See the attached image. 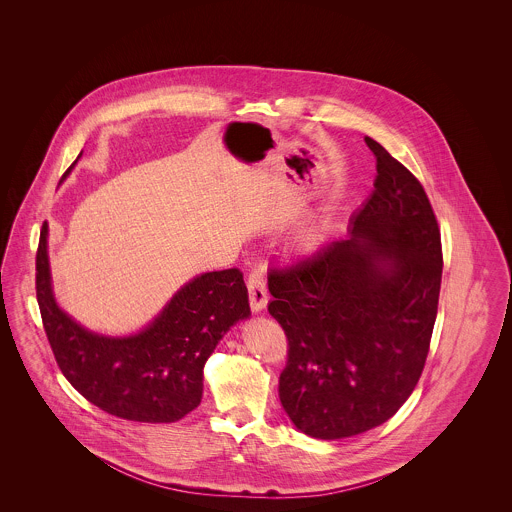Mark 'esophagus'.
Listing matches in <instances>:
<instances>
[{"instance_id":"esophagus-1","label":"esophagus","mask_w":512,"mask_h":512,"mask_svg":"<svg viewBox=\"0 0 512 512\" xmlns=\"http://www.w3.org/2000/svg\"><path fill=\"white\" fill-rule=\"evenodd\" d=\"M247 290H249V305L253 313H261L268 303L267 284L265 276L259 270H253L247 278Z\"/></svg>"}]
</instances>
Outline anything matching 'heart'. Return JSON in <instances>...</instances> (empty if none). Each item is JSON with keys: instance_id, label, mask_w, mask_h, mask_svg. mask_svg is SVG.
<instances>
[{"instance_id": "b5f03b06", "label": "heart", "mask_w": 512, "mask_h": 512, "mask_svg": "<svg viewBox=\"0 0 512 512\" xmlns=\"http://www.w3.org/2000/svg\"><path fill=\"white\" fill-rule=\"evenodd\" d=\"M326 222H317V224H311L307 226L303 232H301V242L305 247H315V245L322 240L324 232H326Z\"/></svg>"}]
</instances>
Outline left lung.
<instances>
[{"label":"left lung","instance_id":"1","mask_svg":"<svg viewBox=\"0 0 512 512\" xmlns=\"http://www.w3.org/2000/svg\"><path fill=\"white\" fill-rule=\"evenodd\" d=\"M374 190L349 236L268 272V313L288 336L280 403L317 439L363 434L399 411L428 357L441 236L413 172L374 142Z\"/></svg>","mask_w":512,"mask_h":512}]
</instances>
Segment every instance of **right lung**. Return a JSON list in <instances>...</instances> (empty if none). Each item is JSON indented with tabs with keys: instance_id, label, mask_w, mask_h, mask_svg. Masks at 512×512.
Wrapping results in <instances>:
<instances>
[{
	"instance_id": "right-lung-1",
	"label": "right lung",
	"mask_w": 512,
	"mask_h": 512,
	"mask_svg": "<svg viewBox=\"0 0 512 512\" xmlns=\"http://www.w3.org/2000/svg\"><path fill=\"white\" fill-rule=\"evenodd\" d=\"M36 297L55 361L74 390L105 413L151 424L176 422L194 411L207 359L222 336L251 315L244 274L228 268L192 278L138 334L92 332L55 301L48 222L36 253Z\"/></svg>"
}]
</instances>
